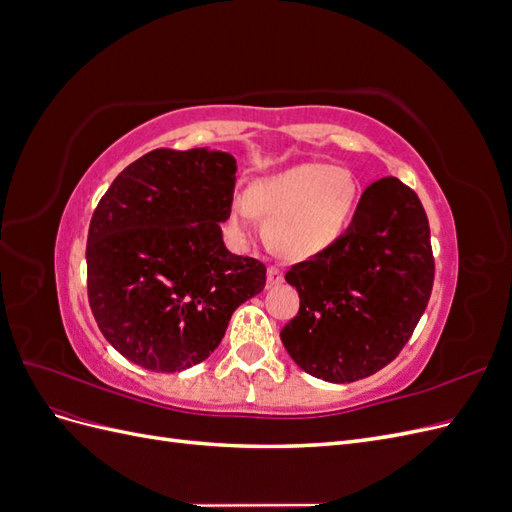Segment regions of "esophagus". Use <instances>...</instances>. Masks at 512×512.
I'll list each match as a JSON object with an SVG mask.
<instances>
[{
    "instance_id": "esophagus-1",
    "label": "esophagus",
    "mask_w": 512,
    "mask_h": 512,
    "mask_svg": "<svg viewBox=\"0 0 512 512\" xmlns=\"http://www.w3.org/2000/svg\"><path fill=\"white\" fill-rule=\"evenodd\" d=\"M267 282H269V286L282 284V282H284V271H282L280 267L271 265V267H269V271H267Z\"/></svg>"
}]
</instances>
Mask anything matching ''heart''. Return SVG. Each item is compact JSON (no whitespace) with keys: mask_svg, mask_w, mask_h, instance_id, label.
<instances>
[{"mask_svg":"<svg viewBox=\"0 0 512 512\" xmlns=\"http://www.w3.org/2000/svg\"><path fill=\"white\" fill-rule=\"evenodd\" d=\"M359 183L350 170L299 164L256 181L247 198H232L228 224L239 237L267 222L271 245L286 258H309L331 247L348 228Z\"/></svg>","mask_w":512,"mask_h":512,"instance_id":"obj_1","label":"heart"}]
</instances>
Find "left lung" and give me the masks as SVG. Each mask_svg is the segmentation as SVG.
Masks as SVG:
<instances>
[{
    "mask_svg": "<svg viewBox=\"0 0 512 512\" xmlns=\"http://www.w3.org/2000/svg\"><path fill=\"white\" fill-rule=\"evenodd\" d=\"M433 275L421 200L395 177L378 179L363 192L344 235L288 269L286 282L301 305L280 333L284 348L309 376L327 382L376 374L408 344Z\"/></svg>",
    "mask_w": 512,
    "mask_h": 512,
    "instance_id": "1",
    "label": "left lung"
}]
</instances>
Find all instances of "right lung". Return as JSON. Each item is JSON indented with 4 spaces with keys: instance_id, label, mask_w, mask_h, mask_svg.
<instances>
[{
    "instance_id": "obj_1",
    "label": "right lung",
    "mask_w": 512,
    "mask_h": 512,
    "mask_svg": "<svg viewBox=\"0 0 512 512\" xmlns=\"http://www.w3.org/2000/svg\"><path fill=\"white\" fill-rule=\"evenodd\" d=\"M237 181L230 153L153 149L100 198L87 235V297L102 335L149 371L188 369L220 346L267 267L222 241Z\"/></svg>"
}]
</instances>
